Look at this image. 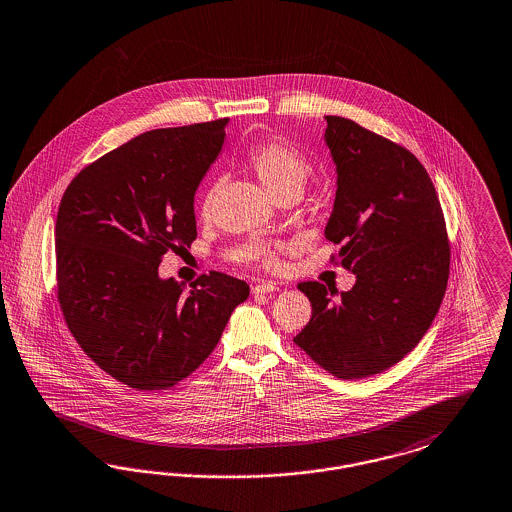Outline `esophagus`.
<instances>
[{
  "instance_id": "1",
  "label": "esophagus",
  "mask_w": 512,
  "mask_h": 512,
  "mask_svg": "<svg viewBox=\"0 0 512 512\" xmlns=\"http://www.w3.org/2000/svg\"><path fill=\"white\" fill-rule=\"evenodd\" d=\"M278 289H280V286L276 282H259V284L251 287V291L255 295H259V293H272V291H278Z\"/></svg>"
}]
</instances>
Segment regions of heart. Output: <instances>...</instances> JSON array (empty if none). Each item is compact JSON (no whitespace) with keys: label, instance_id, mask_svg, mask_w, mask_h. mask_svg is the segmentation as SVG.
Wrapping results in <instances>:
<instances>
[{"label":"heart","instance_id":"b5f03b06","mask_svg":"<svg viewBox=\"0 0 512 512\" xmlns=\"http://www.w3.org/2000/svg\"><path fill=\"white\" fill-rule=\"evenodd\" d=\"M247 162L253 167V171L257 173V177L261 179V183L265 184L270 194H278L289 186H301L310 169L307 158L297 148L282 141H261L253 144L247 150ZM215 194H217V184H211L200 205V213L204 217L211 215ZM247 255L263 266L278 265L276 249L265 242H251L247 246Z\"/></svg>","mask_w":512,"mask_h":512}]
</instances>
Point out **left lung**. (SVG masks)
I'll return each mask as SVG.
<instances>
[{
    "mask_svg": "<svg viewBox=\"0 0 512 512\" xmlns=\"http://www.w3.org/2000/svg\"><path fill=\"white\" fill-rule=\"evenodd\" d=\"M326 144L337 169L326 238L333 261L356 274L350 291L320 282L299 289L312 318L293 339L339 379L392 368L417 347L444 299L450 240L427 169L408 148L347 118L326 116Z\"/></svg>",
    "mask_w": 512,
    "mask_h": 512,
    "instance_id": "obj_1",
    "label": "left lung"
}]
</instances>
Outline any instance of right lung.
Masks as SVG:
<instances>
[{
    "label": "right lung",
    "instance_id": "1",
    "mask_svg": "<svg viewBox=\"0 0 512 512\" xmlns=\"http://www.w3.org/2000/svg\"><path fill=\"white\" fill-rule=\"evenodd\" d=\"M228 120L146 131L83 167L62 194L57 297L70 333L137 390L175 387L217 347L244 280L211 270L188 293L158 266L196 240L194 194Z\"/></svg>",
    "mask_w": 512,
    "mask_h": 512
}]
</instances>
